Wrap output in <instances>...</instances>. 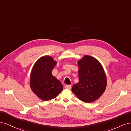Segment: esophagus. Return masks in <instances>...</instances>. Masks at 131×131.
Listing matches in <instances>:
<instances>
[{"instance_id":"1","label":"esophagus","mask_w":131,"mask_h":131,"mask_svg":"<svg viewBox=\"0 0 131 131\" xmlns=\"http://www.w3.org/2000/svg\"><path fill=\"white\" fill-rule=\"evenodd\" d=\"M65 88L67 89H71V85H66L65 86Z\"/></svg>"}]
</instances>
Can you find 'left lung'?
Instances as JSON below:
<instances>
[{
  "label": "left lung",
  "mask_w": 131,
  "mask_h": 131,
  "mask_svg": "<svg viewBox=\"0 0 131 131\" xmlns=\"http://www.w3.org/2000/svg\"><path fill=\"white\" fill-rule=\"evenodd\" d=\"M79 82L72 91L77 98L85 103L94 102L105 90L106 77L102 66L95 58L85 55L78 62Z\"/></svg>",
  "instance_id": "1"
}]
</instances>
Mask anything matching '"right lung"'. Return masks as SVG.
I'll use <instances>...</instances> for the list:
<instances>
[{"label":"right lung","instance_id":"1","mask_svg":"<svg viewBox=\"0 0 131 131\" xmlns=\"http://www.w3.org/2000/svg\"><path fill=\"white\" fill-rule=\"evenodd\" d=\"M57 64L49 56L40 58L33 66L30 79L33 92L39 98L47 101L55 98L63 89L61 82L52 75Z\"/></svg>","mask_w":131,"mask_h":131}]
</instances>
